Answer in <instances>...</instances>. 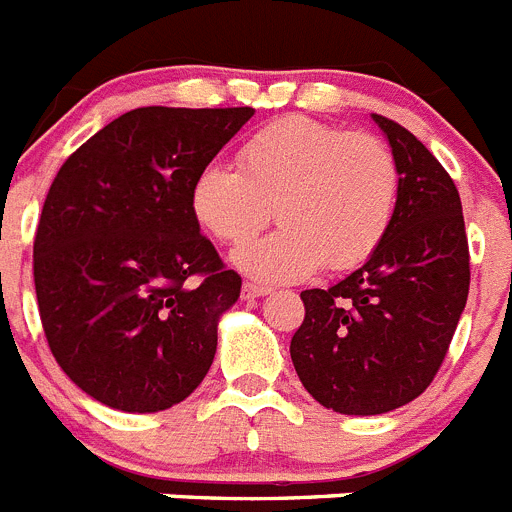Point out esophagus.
Wrapping results in <instances>:
<instances>
[{
	"mask_svg": "<svg viewBox=\"0 0 512 512\" xmlns=\"http://www.w3.org/2000/svg\"><path fill=\"white\" fill-rule=\"evenodd\" d=\"M271 289L264 287V284H251V281H246L243 284V299H259V297H266Z\"/></svg>",
	"mask_w": 512,
	"mask_h": 512,
	"instance_id": "34e87169",
	"label": "esophagus"
}]
</instances>
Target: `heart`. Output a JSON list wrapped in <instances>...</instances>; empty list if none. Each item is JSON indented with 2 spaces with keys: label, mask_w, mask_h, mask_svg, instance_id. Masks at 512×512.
<instances>
[{
  "label": "heart",
  "mask_w": 512,
  "mask_h": 512,
  "mask_svg": "<svg viewBox=\"0 0 512 512\" xmlns=\"http://www.w3.org/2000/svg\"><path fill=\"white\" fill-rule=\"evenodd\" d=\"M396 200L398 164L383 139L307 116L259 129L238 149V170L210 162L190 187L195 220L228 246L259 236L274 208L279 228L233 256L266 284L304 279L320 264L360 266L386 238Z\"/></svg>",
  "instance_id": "b5f03b06"
}]
</instances>
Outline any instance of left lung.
<instances>
[{"mask_svg": "<svg viewBox=\"0 0 512 512\" xmlns=\"http://www.w3.org/2000/svg\"><path fill=\"white\" fill-rule=\"evenodd\" d=\"M398 164V200L378 251L330 289L302 292L294 370L314 401L375 416L426 391L470 292L462 203L437 157L396 121L370 114Z\"/></svg>", "mask_w": 512, "mask_h": 512, "instance_id": "obj_1", "label": "left lung"}]
</instances>
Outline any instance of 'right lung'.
I'll return each instance as SVG.
<instances>
[{
	"label": "right lung",
	"mask_w": 512,
	"mask_h": 512,
	"mask_svg": "<svg viewBox=\"0 0 512 512\" xmlns=\"http://www.w3.org/2000/svg\"><path fill=\"white\" fill-rule=\"evenodd\" d=\"M253 116L147 106L75 149L35 236L45 337L75 386L103 406L154 414L203 383L218 322L241 297L190 208L195 175Z\"/></svg>",
	"instance_id": "right-lung-1"
}]
</instances>
